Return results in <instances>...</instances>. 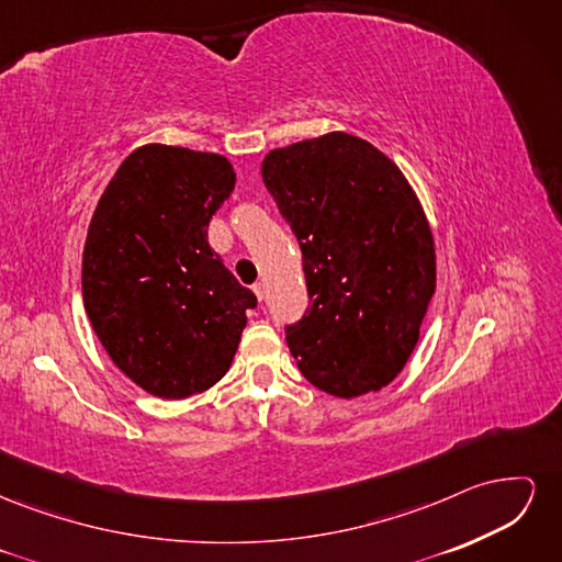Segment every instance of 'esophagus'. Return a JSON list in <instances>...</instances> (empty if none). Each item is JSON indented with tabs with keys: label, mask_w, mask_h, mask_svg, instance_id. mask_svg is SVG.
I'll return each mask as SVG.
<instances>
[{
	"label": "esophagus",
	"mask_w": 562,
	"mask_h": 562,
	"mask_svg": "<svg viewBox=\"0 0 562 562\" xmlns=\"http://www.w3.org/2000/svg\"><path fill=\"white\" fill-rule=\"evenodd\" d=\"M252 293L258 295V300L262 302V300H265V283H260V281H258V283H252Z\"/></svg>",
	"instance_id": "1"
}]
</instances>
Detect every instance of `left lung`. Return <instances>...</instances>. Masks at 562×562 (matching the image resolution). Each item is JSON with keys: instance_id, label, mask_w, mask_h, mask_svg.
<instances>
[{"instance_id": "left-lung-1", "label": "left lung", "mask_w": 562, "mask_h": 562, "mask_svg": "<svg viewBox=\"0 0 562 562\" xmlns=\"http://www.w3.org/2000/svg\"><path fill=\"white\" fill-rule=\"evenodd\" d=\"M262 180L302 250L310 307L285 342L339 398L394 380L436 291L434 236L398 166L349 133L269 151Z\"/></svg>"}]
</instances>
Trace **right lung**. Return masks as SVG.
I'll return each instance as SVG.
<instances>
[{
  "label": "right lung",
  "mask_w": 562,
  "mask_h": 562,
  "mask_svg": "<svg viewBox=\"0 0 562 562\" xmlns=\"http://www.w3.org/2000/svg\"><path fill=\"white\" fill-rule=\"evenodd\" d=\"M234 180L220 155L145 145L119 166L91 217L83 307L116 368L151 396L213 386L258 304L209 246Z\"/></svg>",
  "instance_id": "add662e5"
}]
</instances>
